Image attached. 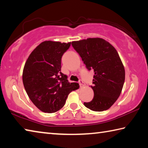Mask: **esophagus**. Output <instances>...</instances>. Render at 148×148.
<instances>
[{"label": "esophagus", "mask_w": 148, "mask_h": 148, "mask_svg": "<svg viewBox=\"0 0 148 148\" xmlns=\"http://www.w3.org/2000/svg\"><path fill=\"white\" fill-rule=\"evenodd\" d=\"M79 86L80 87H83V86H84V82H83V80L82 79H79Z\"/></svg>", "instance_id": "34e87169"}]
</instances>
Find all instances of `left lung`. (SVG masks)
Instances as JSON below:
<instances>
[{
  "label": "left lung",
  "mask_w": 148,
  "mask_h": 148,
  "mask_svg": "<svg viewBox=\"0 0 148 148\" xmlns=\"http://www.w3.org/2000/svg\"><path fill=\"white\" fill-rule=\"evenodd\" d=\"M89 71L93 70L94 97L84 102L95 112L109 109L119 98L125 82V72L116 49L109 42L99 38L72 42Z\"/></svg>",
  "instance_id": "obj_1"
}]
</instances>
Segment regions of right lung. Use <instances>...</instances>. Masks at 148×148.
Returning a JSON list of instances; mask_svg holds the SVG:
<instances>
[{"label": "right lung", "mask_w": 148, "mask_h": 148, "mask_svg": "<svg viewBox=\"0 0 148 148\" xmlns=\"http://www.w3.org/2000/svg\"><path fill=\"white\" fill-rule=\"evenodd\" d=\"M71 42L45 41L30 55L25 64L23 83L27 95L41 111L53 113L64 106L69 94L79 88L61 72V58Z\"/></svg>", "instance_id": "1"}]
</instances>
